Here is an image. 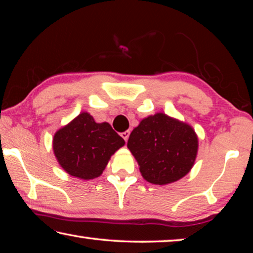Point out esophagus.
I'll return each mask as SVG.
<instances>
[{
    "instance_id": "esophagus-1",
    "label": "esophagus",
    "mask_w": 253,
    "mask_h": 253,
    "mask_svg": "<svg viewBox=\"0 0 253 253\" xmlns=\"http://www.w3.org/2000/svg\"><path fill=\"white\" fill-rule=\"evenodd\" d=\"M129 135H130V131L129 130H126V131H123L122 134H121V136L123 137L124 139H125V142H127L128 140V137H129Z\"/></svg>"
}]
</instances>
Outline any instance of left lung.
I'll list each match as a JSON object with an SVG mask.
<instances>
[{
	"instance_id": "obj_1",
	"label": "left lung",
	"mask_w": 253,
	"mask_h": 253,
	"mask_svg": "<svg viewBox=\"0 0 253 253\" xmlns=\"http://www.w3.org/2000/svg\"><path fill=\"white\" fill-rule=\"evenodd\" d=\"M127 147L145 181L166 185L181 179L193 168L199 138L191 125L157 113L132 129Z\"/></svg>"
}]
</instances>
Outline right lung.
I'll list each match as a JSON object with an SVG mask.
<instances>
[{
  "mask_svg": "<svg viewBox=\"0 0 253 253\" xmlns=\"http://www.w3.org/2000/svg\"><path fill=\"white\" fill-rule=\"evenodd\" d=\"M125 145L108 123H96L87 111L55 131L52 140L59 165L80 179H93L104 172L111 155Z\"/></svg>",
  "mask_w": 253,
  "mask_h": 253,
  "instance_id": "obj_1",
  "label": "right lung"
}]
</instances>
